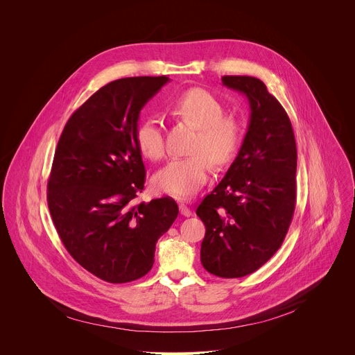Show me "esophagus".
I'll return each mask as SVG.
<instances>
[{
    "label": "esophagus",
    "instance_id": "1",
    "mask_svg": "<svg viewBox=\"0 0 355 355\" xmlns=\"http://www.w3.org/2000/svg\"><path fill=\"white\" fill-rule=\"evenodd\" d=\"M180 214L182 215V216H191L192 214H191V209H189V207H188V204L187 202H184V200H180Z\"/></svg>",
    "mask_w": 355,
    "mask_h": 355
}]
</instances>
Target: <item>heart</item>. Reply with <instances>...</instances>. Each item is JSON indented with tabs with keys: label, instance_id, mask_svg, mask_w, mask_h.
I'll return each instance as SVG.
<instances>
[{
	"label": "heart",
	"instance_id": "b5f03b06",
	"mask_svg": "<svg viewBox=\"0 0 355 355\" xmlns=\"http://www.w3.org/2000/svg\"><path fill=\"white\" fill-rule=\"evenodd\" d=\"M168 110L184 122L198 128L192 144L196 155L170 160L156 175L153 184L160 192L175 198L196 193L208 181L212 164H227L236 155L241 140V126L233 116L225 115L222 101L204 88H191L175 96ZM136 143L141 155L160 160L166 155L164 125L160 116L144 118L136 130Z\"/></svg>",
	"mask_w": 355,
	"mask_h": 355
}]
</instances>
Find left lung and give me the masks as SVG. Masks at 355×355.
Here are the masks:
<instances>
[{"instance_id":"obj_1","label":"left lung","mask_w":355,"mask_h":355,"mask_svg":"<svg viewBox=\"0 0 355 355\" xmlns=\"http://www.w3.org/2000/svg\"><path fill=\"white\" fill-rule=\"evenodd\" d=\"M223 85L247 96L250 122L240 151L196 215L207 232L204 268L222 278L257 271L281 247L296 202V143L291 121L266 84L223 76Z\"/></svg>"}]
</instances>
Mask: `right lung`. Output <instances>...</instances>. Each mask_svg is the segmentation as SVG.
<instances>
[{
    "label": "right lung",
    "instance_id": "right-lung-1",
    "mask_svg": "<svg viewBox=\"0 0 355 355\" xmlns=\"http://www.w3.org/2000/svg\"><path fill=\"white\" fill-rule=\"evenodd\" d=\"M168 77L115 80L70 116L47 181V205L70 256L111 284L146 275L178 216L170 196L140 202L146 170L136 143L141 108Z\"/></svg>",
    "mask_w": 355,
    "mask_h": 355
}]
</instances>
